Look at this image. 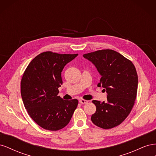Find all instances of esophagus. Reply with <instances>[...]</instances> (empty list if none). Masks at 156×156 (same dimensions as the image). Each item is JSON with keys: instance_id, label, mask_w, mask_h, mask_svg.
Listing matches in <instances>:
<instances>
[{"instance_id": "1", "label": "esophagus", "mask_w": 156, "mask_h": 156, "mask_svg": "<svg viewBox=\"0 0 156 156\" xmlns=\"http://www.w3.org/2000/svg\"><path fill=\"white\" fill-rule=\"evenodd\" d=\"M88 101L85 100H80L79 103H81V104H86V103H88Z\"/></svg>"}]
</instances>
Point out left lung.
I'll list each match as a JSON object with an SVG mask.
<instances>
[{
  "instance_id": "1",
  "label": "left lung",
  "mask_w": 156,
  "mask_h": 156,
  "mask_svg": "<svg viewBox=\"0 0 156 156\" xmlns=\"http://www.w3.org/2000/svg\"><path fill=\"white\" fill-rule=\"evenodd\" d=\"M83 56L96 66L101 75L98 86L104 88L107 93V101H92L96 111L91 120L101 128H113L125 120L135 104L138 87L135 66L112 49L98 50Z\"/></svg>"
}]
</instances>
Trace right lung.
<instances>
[{
	"label": "right lung",
	"mask_w": 156,
	"mask_h": 156,
	"mask_svg": "<svg viewBox=\"0 0 156 156\" xmlns=\"http://www.w3.org/2000/svg\"><path fill=\"white\" fill-rule=\"evenodd\" d=\"M77 55L44 52L31 61L23 75V104L31 119L42 128L50 131L64 128L76 109L77 100H63L58 94L64 67Z\"/></svg>",
	"instance_id": "obj_1"
}]
</instances>
